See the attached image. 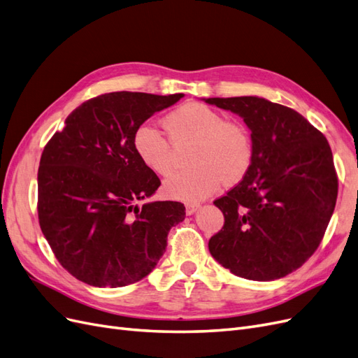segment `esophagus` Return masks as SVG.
Segmentation results:
<instances>
[{"instance_id": "obj_1", "label": "esophagus", "mask_w": 358, "mask_h": 358, "mask_svg": "<svg viewBox=\"0 0 358 358\" xmlns=\"http://www.w3.org/2000/svg\"><path fill=\"white\" fill-rule=\"evenodd\" d=\"M199 208H200V204H197V203H187L185 204V212H187V215H192Z\"/></svg>"}]
</instances>
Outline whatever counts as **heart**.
I'll return each instance as SVG.
<instances>
[{
    "mask_svg": "<svg viewBox=\"0 0 358 358\" xmlns=\"http://www.w3.org/2000/svg\"><path fill=\"white\" fill-rule=\"evenodd\" d=\"M162 125L175 146L192 142L188 161L192 166L171 175L164 192L171 199L196 201L218 191L221 182H239L252 164L254 146L248 128L224 119L212 107L189 101L170 112ZM133 146L142 164L157 175L173 170V148L152 125H140Z\"/></svg>",
    "mask_w": 358,
    "mask_h": 358,
    "instance_id": "b5f03b06",
    "label": "heart"
}]
</instances>
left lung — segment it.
I'll list each match as a JSON object with an SVG mask.
<instances>
[{"label":"left lung","instance_id":"8db88e82","mask_svg":"<svg viewBox=\"0 0 358 358\" xmlns=\"http://www.w3.org/2000/svg\"><path fill=\"white\" fill-rule=\"evenodd\" d=\"M204 101L242 116L254 146L243 179L213 201L224 227L209 251L241 278H284L317 251L334 210L338 175L327 138L296 110L258 96Z\"/></svg>","mask_w":358,"mask_h":358}]
</instances>
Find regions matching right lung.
Segmentation results:
<instances>
[{
    "instance_id": "right-lung-1",
    "label": "right lung",
    "mask_w": 358,
    "mask_h": 358,
    "mask_svg": "<svg viewBox=\"0 0 358 358\" xmlns=\"http://www.w3.org/2000/svg\"><path fill=\"white\" fill-rule=\"evenodd\" d=\"M183 94L109 92L80 104L45 146L38 167V222L59 264L92 287L143 279L185 220L179 201H137L161 182L138 159L133 137Z\"/></svg>"
}]
</instances>
